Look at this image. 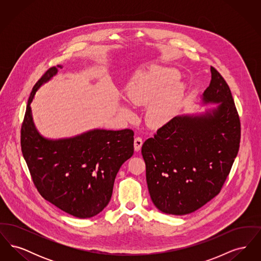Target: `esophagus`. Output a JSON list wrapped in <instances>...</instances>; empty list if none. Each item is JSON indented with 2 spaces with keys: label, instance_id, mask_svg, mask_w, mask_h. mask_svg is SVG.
Listing matches in <instances>:
<instances>
[{
  "label": "esophagus",
  "instance_id": "34e87169",
  "mask_svg": "<svg viewBox=\"0 0 261 261\" xmlns=\"http://www.w3.org/2000/svg\"><path fill=\"white\" fill-rule=\"evenodd\" d=\"M143 146V140L141 137H136L134 140V149L136 151H139Z\"/></svg>",
  "mask_w": 261,
  "mask_h": 261
}]
</instances>
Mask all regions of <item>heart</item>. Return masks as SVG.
Listing matches in <instances>:
<instances>
[{
	"label": "heart",
	"mask_w": 261,
	"mask_h": 261,
	"mask_svg": "<svg viewBox=\"0 0 261 261\" xmlns=\"http://www.w3.org/2000/svg\"><path fill=\"white\" fill-rule=\"evenodd\" d=\"M178 70L171 67L153 66L146 72H140L127 87V97L136 106H147L146 121L153 128H160L173 118L184 95V85L177 82ZM125 118H132L133 112L121 109Z\"/></svg>",
	"instance_id": "heart-1"
}]
</instances>
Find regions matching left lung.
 <instances>
[{"label": "left lung", "mask_w": 261, "mask_h": 261, "mask_svg": "<svg viewBox=\"0 0 261 261\" xmlns=\"http://www.w3.org/2000/svg\"><path fill=\"white\" fill-rule=\"evenodd\" d=\"M204 102L217 109L176 116L143 144L146 178L154 205L185 215L217 196L231 171L241 141V121L231 90L213 66Z\"/></svg>", "instance_id": "left-lung-1"}]
</instances>
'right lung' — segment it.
I'll list each match as a JSON object with an SVG mask.
<instances>
[{"mask_svg": "<svg viewBox=\"0 0 261 261\" xmlns=\"http://www.w3.org/2000/svg\"><path fill=\"white\" fill-rule=\"evenodd\" d=\"M57 72L50 67L32 89L20 129L21 151L44 199L75 217L90 218L110 202L115 176L134 153V132L97 129L59 141L40 136L30 103L38 88Z\"/></svg>", "mask_w": 261, "mask_h": 261, "instance_id": "obj_1", "label": "right lung"}]
</instances>
